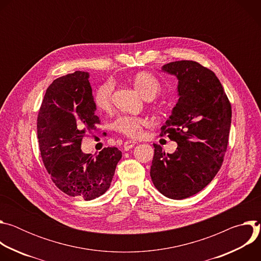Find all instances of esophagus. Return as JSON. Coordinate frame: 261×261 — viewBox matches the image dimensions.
Here are the masks:
<instances>
[{
  "instance_id": "esophagus-1",
  "label": "esophagus",
  "mask_w": 261,
  "mask_h": 261,
  "mask_svg": "<svg viewBox=\"0 0 261 261\" xmlns=\"http://www.w3.org/2000/svg\"><path fill=\"white\" fill-rule=\"evenodd\" d=\"M135 144H136V141H134V140H126V141H125V143H124V148H125V151L130 150V148H131V147H133Z\"/></svg>"
}]
</instances>
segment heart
I'll return each mask as SVG.
<instances>
[{
    "instance_id": "heart-1",
    "label": "heart",
    "mask_w": 261,
    "mask_h": 261,
    "mask_svg": "<svg viewBox=\"0 0 261 261\" xmlns=\"http://www.w3.org/2000/svg\"><path fill=\"white\" fill-rule=\"evenodd\" d=\"M133 85L136 91L145 99L154 98L161 89L160 82L153 74L148 72H139L133 79ZM114 85L107 81L101 84L94 93V103L99 110H107L111 105V95H113ZM144 126V120L137 117L124 116L120 117L115 123L116 131L129 136L136 137L141 134V129Z\"/></svg>"
}]
</instances>
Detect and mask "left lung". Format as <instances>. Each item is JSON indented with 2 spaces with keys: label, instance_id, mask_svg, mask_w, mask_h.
<instances>
[{
  "label": "left lung",
  "instance_id": "1",
  "mask_svg": "<svg viewBox=\"0 0 261 261\" xmlns=\"http://www.w3.org/2000/svg\"><path fill=\"white\" fill-rule=\"evenodd\" d=\"M162 71L177 80L178 100L161 135L177 143L165 154L154 143L151 177L157 190L171 199L188 198L207 186L221 168L228 144L231 105L210 69L193 61H176Z\"/></svg>",
  "mask_w": 261,
  "mask_h": 261
}]
</instances>
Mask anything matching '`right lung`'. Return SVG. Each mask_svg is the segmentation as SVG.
Instances as JSON below:
<instances>
[{
  "mask_svg": "<svg viewBox=\"0 0 261 261\" xmlns=\"http://www.w3.org/2000/svg\"><path fill=\"white\" fill-rule=\"evenodd\" d=\"M89 77L75 71L54 81L37 119L41 157L53 181L67 195L85 200L109 189L122 158L117 147H104L96 156L82 151L83 137L100 124Z\"/></svg>",
  "mask_w": 261,
  "mask_h": 261,
  "instance_id": "1",
  "label": "right lung"
}]
</instances>
